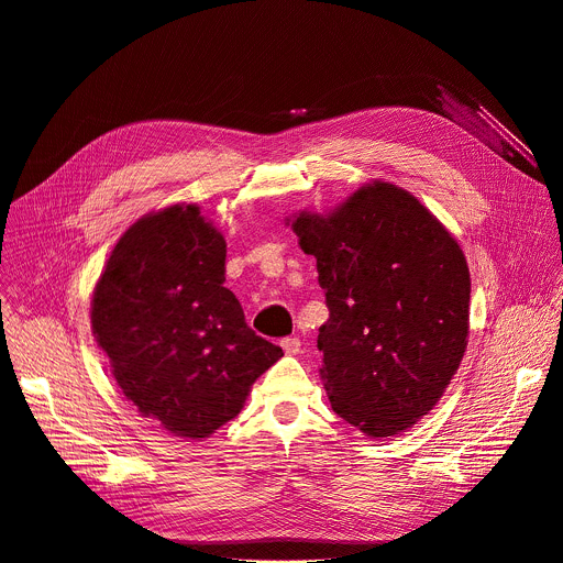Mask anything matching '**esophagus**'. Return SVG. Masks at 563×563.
Here are the masks:
<instances>
[{
  "instance_id": "obj_1",
  "label": "esophagus",
  "mask_w": 563,
  "mask_h": 563,
  "mask_svg": "<svg viewBox=\"0 0 563 563\" xmlns=\"http://www.w3.org/2000/svg\"><path fill=\"white\" fill-rule=\"evenodd\" d=\"M280 347H283V352H285L287 356H294V354L300 352V341H298V339H283V341H280Z\"/></svg>"
}]
</instances>
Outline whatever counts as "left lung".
Listing matches in <instances>:
<instances>
[{
	"label": "left lung",
	"mask_w": 563,
	"mask_h": 563,
	"mask_svg": "<svg viewBox=\"0 0 563 563\" xmlns=\"http://www.w3.org/2000/svg\"><path fill=\"white\" fill-rule=\"evenodd\" d=\"M291 229L325 289L318 372L332 410L372 439L412 428L439 404L467 347L470 269L454 235L410 191L383 180L330 213H296Z\"/></svg>",
	"instance_id": "8db88e82"
}]
</instances>
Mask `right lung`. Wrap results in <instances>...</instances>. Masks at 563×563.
<instances>
[{
    "label": "right lung",
    "instance_id": "right-lung-1",
    "mask_svg": "<svg viewBox=\"0 0 563 563\" xmlns=\"http://www.w3.org/2000/svg\"><path fill=\"white\" fill-rule=\"evenodd\" d=\"M227 243L198 205L135 220L91 300V330L122 394L169 434L202 441L238 417L283 350L224 287Z\"/></svg>",
    "mask_w": 563,
    "mask_h": 563
}]
</instances>
